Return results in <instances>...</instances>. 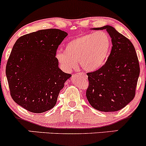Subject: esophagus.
Here are the masks:
<instances>
[{"label": "esophagus", "mask_w": 146, "mask_h": 146, "mask_svg": "<svg viewBox=\"0 0 146 146\" xmlns=\"http://www.w3.org/2000/svg\"><path fill=\"white\" fill-rule=\"evenodd\" d=\"M79 75H80V76H83V77L85 78V79H87V76H86V75L85 73L80 72V73H79Z\"/></svg>", "instance_id": "1"}]
</instances>
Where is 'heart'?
I'll return each mask as SVG.
<instances>
[{
    "label": "heart",
    "instance_id": "obj_1",
    "mask_svg": "<svg viewBox=\"0 0 146 146\" xmlns=\"http://www.w3.org/2000/svg\"><path fill=\"white\" fill-rule=\"evenodd\" d=\"M109 34L100 31L82 34L66 45L65 50L58 51L56 58L67 71H72L79 62L86 71L93 72L105 64L111 48Z\"/></svg>",
    "mask_w": 146,
    "mask_h": 146
}]
</instances>
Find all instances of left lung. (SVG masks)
Returning <instances> with one entry per match:
<instances>
[{"mask_svg":"<svg viewBox=\"0 0 146 146\" xmlns=\"http://www.w3.org/2000/svg\"><path fill=\"white\" fill-rule=\"evenodd\" d=\"M93 29H106L112 38V47L106 64L95 72L87 73L89 86L86 98L97 110H120L136 94L140 67L135 48L113 27L106 25Z\"/></svg>","mask_w":146,"mask_h":146,"instance_id":"left-lung-1","label":"left lung"}]
</instances>
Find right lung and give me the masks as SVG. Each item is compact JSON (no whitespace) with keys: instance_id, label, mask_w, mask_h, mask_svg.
<instances>
[{"instance_id":"obj_1","label":"right lung","mask_w":146,"mask_h":146,"mask_svg":"<svg viewBox=\"0 0 146 146\" xmlns=\"http://www.w3.org/2000/svg\"><path fill=\"white\" fill-rule=\"evenodd\" d=\"M67 33L58 29H43L19 37L6 65L12 98L34 113L55 106L60 91L72 75L62 72L55 58Z\"/></svg>"}]
</instances>
